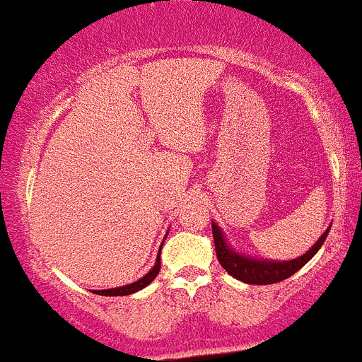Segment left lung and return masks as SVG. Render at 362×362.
Masks as SVG:
<instances>
[{"label": "left lung", "instance_id": "1", "mask_svg": "<svg viewBox=\"0 0 362 362\" xmlns=\"http://www.w3.org/2000/svg\"><path fill=\"white\" fill-rule=\"evenodd\" d=\"M330 226L325 230V233L317 239V243L306 254L300 255V257L290 259V261H272V259L250 257V255L241 254L235 248H232L230 243L226 241L225 232L219 228L216 221H212L214 243H216V254L221 267L225 268L232 277L248 284H274L279 283V281L288 279L297 270L305 267L313 255L317 254L322 243L326 241V235L330 232Z\"/></svg>", "mask_w": 362, "mask_h": 362}]
</instances>
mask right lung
<instances>
[{"mask_svg":"<svg viewBox=\"0 0 362 362\" xmlns=\"http://www.w3.org/2000/svg\"><path fill=\"white\" fill-rule=\"evenodd\" d=\"M159 270H161V248H159V254H158V257H156V264L152 267V270H150L146 276H143L141 279L134 281V283H130V284H124V286H116V288L94 290V293H98V296H110V297L112 296L114 297L130 296V293H136V292H139V290L145 288V286H148V284L156 279V276L159 274Z\"/></svg>","mask_w":362,"mask_h":362,"instance_id":"add662e5","label":"right lung"}]
</instances>
